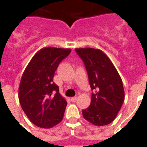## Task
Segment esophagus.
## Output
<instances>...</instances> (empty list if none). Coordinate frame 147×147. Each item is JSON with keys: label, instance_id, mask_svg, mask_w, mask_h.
Listing matches in <instances>:
<instances>
[{"label": "esophagus", "instance_id": "1", "mask_svg": "<svg viewBox=\"0 0 147 147\" xmlns=\"http://www.w3.org/2000/svg\"><path fill=\"white\" fill-rule=\"evenodd\" d=\"M71 102H75L76 100H77V97H76V96L72 97V98H71Z\"/></svg>", "mask_w": 147, "mask_h": 147}]
</instances>
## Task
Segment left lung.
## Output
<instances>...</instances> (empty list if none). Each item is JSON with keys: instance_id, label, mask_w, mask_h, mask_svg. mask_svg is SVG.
<instances>
[{"instance_id": "1", "label": "left lung", "mask_w": 147, "mask_h": 147, "mask_svg": "<svg viewBox=\"0 0 147 147\" xmlns=\"http://www.w3.org/2000/svg\"><path fill=\"white\" fill-rule=\"evenodd\" d=\"M85 63L92 90L91 102L82 110L83 117L95 126L107 125L115 119L124 101L121 78L110 58L102 50L76 49Z\"/></svg>"}]
</instances>
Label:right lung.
Here are the masks:
<instances>
[{
    "label": "right lung",
    "instance_id": "add662e5",
    "mask_svg": "<svg viewBox=\"0 0 147 147\" xmlns=\"http://www.w3.org/2000/svg\"><path fill=\"white\" fill-rule=\"evenodd\" d=\"M71 51L70 49L42 48L34 55L22 75L19 101L27 117L37 127L51 128L63 119L67 102L53 78L61 61Z\"/></svg>",
    "mask_w": 147,
    "mask_h": 147
}]
</instances>
